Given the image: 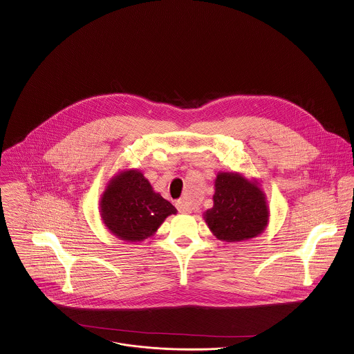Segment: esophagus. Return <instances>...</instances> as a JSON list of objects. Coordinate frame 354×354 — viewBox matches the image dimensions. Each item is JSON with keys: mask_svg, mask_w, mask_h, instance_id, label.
I'll return each instance as SVG.
<instances>
[{"mask_svg": "<svg viewBox=\"0 0 354 354\" xmlns=\"http://www.w3.org/2000/svg\"><path fill=\"white\" fill-rule=\"evenodd\" d=\"M176 207H178V210L180 213H192L193 212V206L187 201H185V199L176 201Z\"/></svg>", "mask_w": 354, "mask_h": 354, "instance_id": "esophagus-1", "label": "esophagus"}]
</instances>
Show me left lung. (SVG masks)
<instances>
[{"label":"left lung","instance_id":"left-lung-1","mask_svg":"<svg viewBox=\"0 0 354 354\" xmlns=\"http://www.w3.org/2000/svg\"><path fill=\"white\" fill-rule=\"evenodd\" d=\"M266 196L255 179L239 172H218L214 180L213 207L203 218L218 240L236 243L261 235L269 224Z\"/></svg>","mask_w":354,"mask_h":354}]
</instances>
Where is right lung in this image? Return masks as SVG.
Segmentation results:
<instances>
[{
    "instance_id": "add662e5",
    "label": "right lung",
    "mask_w": 354,
    "mask_h": 354,
    "mask_svg": "<svg viewBox=\"0 0 354 354\" xmlns=\"http://www.w3.org/2000/svg\"><path fill=\"white\" fill-rule=\"evenodd\" d=\"M175 206L156 193L138 169H123L111 178L100 198L104 227L120 240L137 243L155 235Z\"/></svg>"
}]
</instances>
